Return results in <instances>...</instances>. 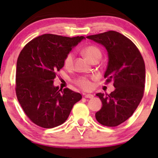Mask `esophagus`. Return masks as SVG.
Instances as JSON below:
<instances>
[{"label":"esophagus","instance_id":"obj_1","mask_svg":"<svg viewBox=\"0 0 158 158\" xmlns=\"http://www.w3.org/2000/svg\"><path fill=\"white\" fill-rule=\"evenodd\" d=\"M85 98H94V95H93V94H85Z\"/></svg>","mask_w":158,"mask_h":158}]
</instances>
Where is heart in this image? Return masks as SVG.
Returning <instances> with one entry per match:
<instances>
[{"label": "heart", "mask_w": 158, "mask_h": 158, "mask_svg": "<svg viewBox=\"0 0 158 158\" xmlns=\"http://www.w3.org/2000/svg\"><path fill=\"white\" fill-rule=\"evenodd\" d=\"M83 53L91 62L94 61L96 59H98V58L100 59L101 57L100 49L97 47L94 46V45H88V46L84 47L83 49ZM74 57L75 55L74 52H70L65 55L63 60V64L66 68L70 69L73 66ZM75 83L81 89L85 90H90L93 88V83L90 79L85 76H82L77 78L75 81Z\"/></svg>", "instance_id": "b5f03b06"}]
</instances>
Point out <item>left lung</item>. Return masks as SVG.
I'll return each mask as SVG.
<instances>
[{
  "label": "left lung",
  "mask_w": 158,
  "mask_h": 158,
  "mask_svg": "<svg viewBox=\"0 0 158 158\" xmlns=\"http://www.w3.org/2000/svg\"><path fill=\"white\" fill-rule=\"evenodd\" d=\"M103 45L109 55L104 77L106 84L114 81L115 90L110 94H97L102 108L96 113L101 124L116 127L137 109L144 95L145 65L137 46L123 34L108 31L86 36Z\"/></svg>",
  "instance_id": "obj_1"
}]
</instances>
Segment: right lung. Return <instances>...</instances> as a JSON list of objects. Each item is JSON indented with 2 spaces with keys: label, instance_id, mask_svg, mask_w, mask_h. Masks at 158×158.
Here are the masks:
<instances>
[{
  "label": "right lung",
  "instance_id": "obj_1",
  "mask_svg": "<svg viewBox=\"0 0 158 158\" xmlns=\"http://www.w3.org/2000/svg\"><path fill=\"white\" fill-rule=\"evenodd\" d=\"M84 36L47 34L33 39L19 54L16 70V94L28 118L43 128L59 126L68 119L79 93L53 85L57 73L72 47Z\"/></svg>",
  "mask_w": 158,
  "mask_h": 158
}]
</instances>
